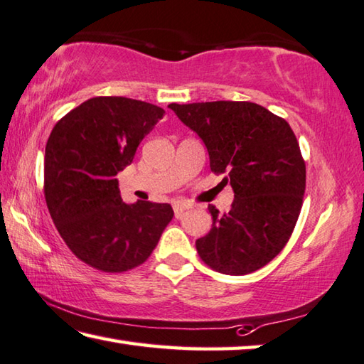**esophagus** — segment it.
<instances>
[{"label":"esophagus","mask_w":364,"mask_h":364,"mask_svg":"<svg viewBox=\"0 0 364 364\" xmlns=\"http://www.w3.org/2000/svg\"><path fill=\"white\" fill-rule=\"evenodd\" d=\"M188 208H191V205L186 203V202L178 200V202L173 203V211H175V216H176V218H180V216L183 215V211L188 210Z\"/></svg>","instance_id":"34e87169"}]
</instances>
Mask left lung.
Instances as JSON below:
<instances>
[{"instance_id": "obj_1", "label": "left lung", "mask_w": 364, "mask_h": 364, "mask_svg": "<svg viewBox=\"0 0 364 364\" xmlns=\"http://www.w3.org/2000/svg\"><path fill=\"white\" fill-rule=\"evenodd\" d=\"M202 138L215 173L234 189L229 213L213 205L210 232L197 239L202 261L216 272L245 275L287 245L301 213L306 164L289 124L251 102L168 105Z\"/></svg>"}]
</instances>
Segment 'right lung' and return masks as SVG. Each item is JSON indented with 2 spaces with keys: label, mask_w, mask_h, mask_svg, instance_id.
<instances>
[{
  "label": "right lung",
  "mask_w": 364,
  "mask_h": 364,
  "mask_svg": "<svg viewBox=\"0 0 364 364\" xmlns=\"http://www.w3.org/2000/svg\"><path fill=\"white\" fill-rule=\"evenodd\" d=\"M165 111L125 97H94L52 129L44 156V196L63 242L103 272L148 259L173 218L168 203L122 202L116 175Z\"/></svg>",
  "instance_id": "add662e5"
}]
</instances>
